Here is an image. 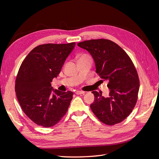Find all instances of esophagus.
Returning <instances> with one entry per match:
<instances>
[{"label":"esophagus","instance_id":"obj_1","mask_svg":"<svg viewBox=\"0 0 159 159\" xmlns=\"http://www.w3.org/2000/svg\"><path fill=\"white\" fill-rule=\"evenodd\" d=\"M75 93H76L77 95L84 94V93H85V91H75Z\"/></svg>","mask_w":159,"mask_h":159}]
</instances>
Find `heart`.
<instances>
[{
  "label": "heart",
  "mask_w": 159,
  "mask_h": 159,
  "mask_svg": "<svg viewBox=\"0 0 159 159\" xmlns=\"http://www.w3.org/2000/svg\"><path fill=\"white\" fill-rule=\"evenodd\" d=\"M84 59H88V60H91V57L87 55V54H82L79 57V60H84Z\"/></svg>",
  "instance_id": "b5f03b06"
}]
</instances>
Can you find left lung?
Wrapping results in <instances>:
<instances>
[{"label":"left lung","mask_w":159,"mask_h":159,"mask_svg":"<svg viewBox=\"0 0 159 159\" xmlns=\"http://www.w3.org/2000/svg\"><path fill=\"white\" fill-rule=\"evenodd\" d=\"M78 46L90 53L96 72L109 82V97H104L102 92L92 91L95 101L90 107L93 113L107 125L122 122L135 106L140 85L131 59L116 43L107 39L85 40Z\"/></svg>","instance_id":"8db88e82"}]
</instances>
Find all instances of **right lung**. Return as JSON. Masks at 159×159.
Instances as JSON below:
<instances>
[{
	"mask_svg": "<svg viewBox=\"0 0 159 159\" xmlns=\"http://www.w3.org/2000/svg\"><path fill=\"white\" fill-rule=\"evenodd\" d=\"M75 45L71 42L38 46L19 68L15 81L16 97L24 113L38 125L54 126L68 111L73 92L52 89L51 82L60 74Z\"/></svg>",
	"mask_w": 159,
	"mask_h": 159,
	"instance_id": "add662e5",
	"label": "right lung"
}]
</instances>
